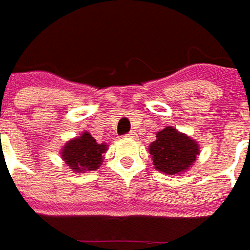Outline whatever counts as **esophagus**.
Segmentation results:
<instances>
[{"label":"esophagus","mask_w":250,"mask_h":250,"mask_svg":"<svg viewBox=\"0 0 250 250\" xmlns=\"http://www.w3.org/2000/svg\"><path fill=\"white\" fill-rule=\"evenodd\" d=\"M125 137H128V139H135V137H136V132H135V130H132V132H129L128 135L125 136Z\"/></svg>","instance_id":"1"}]
</instances>
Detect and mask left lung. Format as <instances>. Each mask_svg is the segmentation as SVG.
<instances>
[{
	"instance_id": "1",
	"label": "left lung",
	"mask_w": 250,
	"mask_h": 250,
	"mask_svg": "<svg viewBox=\"0 0 250 250\" xmlns=\"http://www.w3.org/2000/svg\"><path fill=\"white\" fill-rule=\"evenodd\" d=\"M152 163L158 171L174 175L184 173L200 154L199 144L185 133L167 126L156 133V140L149 146Z\"/></svg>"
}]
</instances>
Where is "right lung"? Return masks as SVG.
Instances as JSON below:
<instances>
[{"instance_id":"right-lung-1","label":"right lung","mask_w":250,"mask_h":250,"mask_svg":"<svg viewBox=\"0 0 250 250\" xmlns=\"http://www.w3.org/2000/svg\"><path fill=\"white\" fill-rule=\"evenodd\" d=\"M107 146L102 143L98 144L88 132L75 137L66 143L61 149V156L69 168L75 173L96 170L102 165L103 154Z\"/></svg>"}]
</instances>
